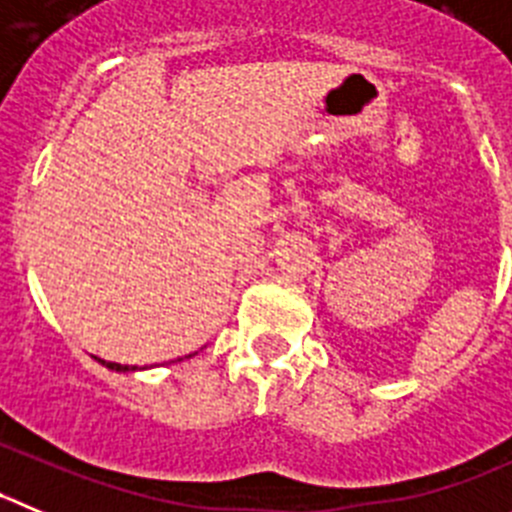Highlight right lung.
I'll return each instance as SVG.
<instances>
[{"label": "right lung", "instance_id": "obj_1", "mask_svg": "<svg viewBox=\"0 0 512 512\" xmlns=\"http://www.w3.org/2000/svg\"><path fill=\"white\" fill-rule=\"evenodd\" d=\"M108 369H116V371H128V366H121V364H111V361H103Z\"/></svg>", "mask_w": 512, "mask_h": 512}]
</instances>
